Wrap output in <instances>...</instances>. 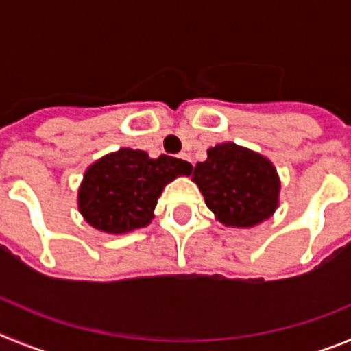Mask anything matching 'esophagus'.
<instances>
[{
	"mask_svg": "<svg viewBox=\"0 0 351 351\" xmlns=\"http://www.w3.org/2000/svg\"><path fill=\"white\" fill-rule=\"evenodd\" d=\"M179 158H181V160H184V161H188L190 165H193V161H191V156L188 153H181V154H179Z\"/></svg>",
	"mask_w": 351,
	"mask_h": 351,
	"instance_id": "34e87169",
	"label": "esophagus"
}]
</instances>
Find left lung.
<instances>
[{"instance_id": "left-lung-1", "label": "left lung", "mask_w": 351, "mask_h": 351, "mask_svg": "<svg viewBox=\"0 0 351 351\" xmlns=\"http://www.w3.org/2000/svg\"><path fill=\"white\" fill-rule=\"evenodd\" d=\"M191 181L216 221L232 228L260 225L280 207L281 181L272 161L234 142L207 149V160L197 163Z\"/></svg>"}]
</instances>
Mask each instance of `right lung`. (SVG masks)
<instances>
[{
	"mask_svg": "<svg viewBox=\"0 0 351 351\" xmlns=\"http://www.w3.org/2000/svg\"><path fill=\"white\" fill-rule=\"evenodd\" d=\"M191 170L179 158H149L141 149L121 147L86 169L77 193L79 213L98 232L128 234L151 223L163 188Z\"/></svg>",
	"mask_w": 351,
	"mask_h": 351,
	"instance_id": "obj_1",
	"label": "right lung"
}]
</instances>
